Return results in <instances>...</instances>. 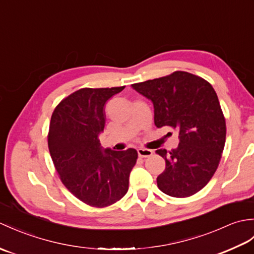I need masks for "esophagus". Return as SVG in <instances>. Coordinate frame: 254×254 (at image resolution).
I'll list each match as a JSON object with an SVG mask.
<instances>
[{"instance_id":"obj_1","label":"esophagus","mask_w":254,"mask_h":254,"mask_svg":"<svg viewBox=\"0 0 254 254\" xmlns=\"http://www.w3.org/2000/svg\"><path fill=\"white\" fill-rule=\"evenodd\" d=\"M137 154H138L139 157L146 158V157H150V156L153 155V150L147 149V148H138Z\"/></svg>"}]
</instances>
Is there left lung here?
Listing matches in <instances>:
<instances>
[{"mask_svg":"<svg viewBox=\"0 0 254 254\" xmlns=\"http://www.w3.org/2000/svg\"><path fill=\"white\" fill-rule=\"evenodd\" d=\"M132 87L152 100L156 127L179 132L176 149L156 150L166 161L157 177L159 190L174 197L202 190L217 169L226 142L225 117L213 86L196 75L176 71Z\"/></svg>","mask_w":254,"mask_h":254,"instance_id":"1","label":"left lung"}]
</instances>
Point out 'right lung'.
<instances>
[{"mask_svg":"<svg viewBox=\"0 0 254 254\" xmlns=\"http://www.w3.org/2000/svg\"><path fill=\"white\" fill-rule=\"evenodd\" d=\"M124 89L82 88L64 98L52 113L48 147L62 183L75 197L106 207L128 190L137 152L104 149L98 135L106 123L105 104Z\"/></svg>","mask_w":254,"mask_h":254,"instance_id":"right-lung-1","label":"right lung"}]
</instances>
